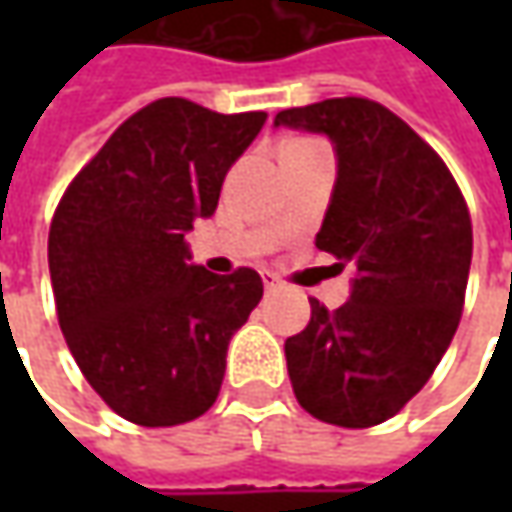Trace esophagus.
<instances>
[{
    "mask_svg": "<svg viewBox=\"0 0 512 512\" xmlns=\"http://www.w3.org/2000/svg\"><path fill=\"white\" fill-rule=\"evenodd\" d=\"M262 282H265L267 293H273V290H279V279L273 276V273H262Z\"/></svg>",
    "mask_w": 512,
    "mask_h": 512,
    "instance_id": "1",
    "label": "esophagus"
}]
</instances>
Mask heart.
<instances>
[{
    "label": "heart",
    "mask_w": 512,
    "mask_h": 512,
    "mask_svg": "<svg viewBox=\"0 0 512 512\" xmlns=\"http://www.w3.org/2000/svg\"><path fill=\"white\" fill-rule=\"evenodd\" d=\"M307 145H319V142H316V139H290V142H285V148H282V153H285V150L307 148Z\"/></svg>",
    "instance_id": "1"
}]
</instances>
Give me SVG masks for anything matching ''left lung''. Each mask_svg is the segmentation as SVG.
Returning <instances> with one entry per match:
<instances>
[{"label": "left lung", "instance_id": "obj_1", "mask_svg": "<svg viewBox=\"0 0 512 512\" xmlns=\"http://www.w3.org/2000/svg\"><path fill=\"white\" fill-rule=\"evenodd\" d=\"M327 133L339 176L316 247L356 270L339 310L310 299L285 342L287 373L313 419L373 427L410 402L459 327L473 256L470 210L442 156L393 110L364 96L276 113Z\"/></svg>", "mask_w": 512, "mask_h": 512}]
</instances>
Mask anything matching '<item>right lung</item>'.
I'll list each match as a JSON object with an SVG mask.
<instances>
[{"mask_svg":"<svg viewBox=\"0 0 512 512\" xmlns=\"http://www.w3.org/2000/svg\"><path fill=\"white\" fill-rule=\"evenodd\" d=\"M265 119L156 99L113 130L56 205L48 265L59 327L82 376L128 422H193L222 390L230 336L265 287L250 267L216 276L190 265L185 233L216 210Z\"/></svg>","mask_w":512,"mask_h":512,"instance_id":"add662e5","label":"right lung"}]
</instances>
